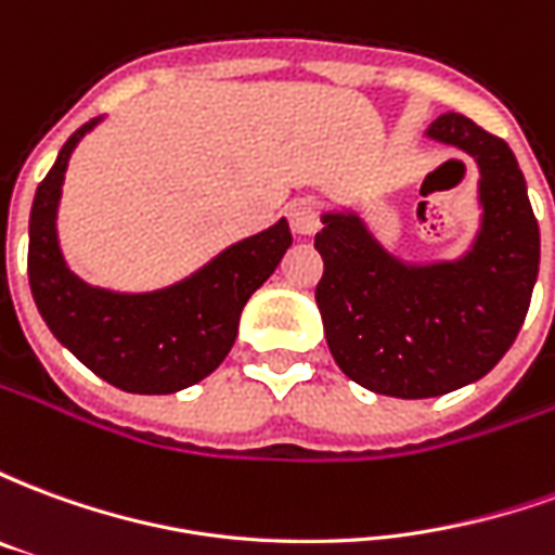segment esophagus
Listing matches in <instances>:
<instances>
[{
  "instance_id": "1",
  "label": "esophagus",
  "mask_w": 555,
  "mask_h": 555,
  "mask_svg": "<svg viewBox=\"0 0 555 555\" xmlns=\"http://www.w3.org/2000/svg\"><path fill=\"white\" fill-rule=\"evenodd\" d=\"M288 222L294 234L309 237V234H314L318 225H321V210H318V205H314L312 198H297V202H291L288 205Z\"/></svg>"
}]
</instances>
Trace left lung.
I'll return each mask as SVG.
<instances>
[{
    "instance_id": "1",
    "label": "left lung",
    "mask_w": 555,
    "mask_h": 555,
    "mask_svg": "<svg viewBox=\"0 0 555 555\" xmlns=\"http://www.w3.org/2000/svg\"><path fill=\"white\" fill-rule=\"evenodd\" d=\"M425 137L473 157L478 231L452 261H404L360 210H324L314 249L324 276L314 300L326 345L353 384L389 398H434L476 384L524 326L541 234L512 147L446 113Z\"/></svg>"
}]
</instances>
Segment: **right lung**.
<instances>
[{
	"label": "right lung",
	"instance_id": "right-lung-1",
	"mask_svg": "<svg viewBox=\"0 0 555 555\" xmlns=\"http://www.w3.org/2000/svg\"><path fill=\"white\" fill-rule=\"evenodd\" d=\"M91 118L67 139L35 193L29 217V285L43 324L86 369L137 396H171L205 380L229 357L246 300L291 246L288 219L231 243L175 285L125 294L89 285L59 246V202L67 163Z\"/></svg>",
	"mask_w": 555,
	"mask_h": 555
}]
</instances>
